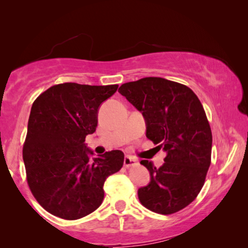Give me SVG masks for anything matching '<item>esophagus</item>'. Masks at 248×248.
Wrapping results in <instances>:
<instances>
[{
    "instance_id": "obj_1",
    "label": "esophagus",
    "mask_w": 248,
    "mask_h": 248,
    "mask_svg": "<svg viewBox=\"0 0 248 248\" xmlns=\"http://www.w3.org/2000/svg\"><path fill=\"white\" fill-rule=\"evenodd\" d=\"M137 164V159H134L133 157H130V156H125L124 159V165L125 167H131L133 165Z\"/></svg>"
}]
</instances>
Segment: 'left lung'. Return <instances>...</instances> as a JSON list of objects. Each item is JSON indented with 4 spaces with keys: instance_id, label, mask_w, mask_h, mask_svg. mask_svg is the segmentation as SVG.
I'll return each instance as SVG.
<instances>
[{
    "instance_id": "1",
    "label": "left lung",
    "mask_w": 248,
    "mask_h": 248,
    "mask_svg": "<svg viewBox=\"0 0 248 248\" xmlns=\"http://www.w3.org/2000/svg\"><path fill=\"white\" fill-rule=\"evenodd\" d=\"M143 115L146 137L166 151L156 169L142 159L151 182L138 190L140 202L159 215H173L194 201L211 164L212 132L199 98L189 87L162 78H143L118 90Z\"/></svg>"
}]
</instances>
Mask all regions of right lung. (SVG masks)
I'll list each match as a JSON object with an SVG mask.
<instances>
[{
  "mask_svg": "<svg viewBox=\"0 0 248 248\" xmlns=\"http://www.w3.org/2000/svg\"><path fill=\"white\" fill-rule=\"evenodd\" d=\"M118 85L63 83L35 99L28 120L23 158L32 196L46 211L78 220L103 202L105 180L121 170L124 154L109 151L90 159L85 137L95 132L100 104Z\"/></svg>",
  "mask_w": 248,
  "mask_h": 248,
  "instance_id": "1",
  "label": "right lung"
}]
</instances>
